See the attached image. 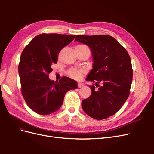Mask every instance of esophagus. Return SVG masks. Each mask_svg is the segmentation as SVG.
I'll return each instance as SVG.
<instances>
[{
	"instance_id": "obj_1",
	"label": "esophagus",
	"mask_w": 154,
	"mask_h": 154,
	"mask_svg": "<svg viewBox=\"0 0 154 154\" xmlns=\"http://www.w3.org/2000/svg\"><path fill=\"white\" fill-rule=\"evenodd\" d=\"M83 86H84V84H83V83H81V82H78V88L83 87Z\"/></svg>"
}]
</instances>
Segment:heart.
<instances>
[{
  "label": "heart",
  "mask_w": 154,
  "mask_h": 154,
  "mask_svg": "<svg viewBox=\"0 0 154 154\" xmlns=\"http://www.w3.org/2000/svg\"><path fill=\"white\" fill-rule=\"evenodd\" d=\"M76 48H87L86 46L83 45H78L76 46ZM85 72L84 69H71L68 71V75L74 79H80L82 74Z\"/></svg>",
  "instance_id": "1"
}]
</instances>
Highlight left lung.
Masks as SVG:
<instances>
[{
	"label": "left lung",
	"mask_w": 154,
	"mask_h": 154,
	"mask_svg": "<svg viewBox=\"0 0 154 154\" xmlns=\"http://www.w3.org/2000/svg\"><path fill=\"white\" fill-rule=\"evenodd\" d=\"M75 41L88 46L93 58L86 80L95 85L91 86V95L82 101V109L94 119L108 118L122 108L130 94L133 71L129 54L111 36L77 35Z\"/></svg>",
	"instance_id": "1"
}]
</instances>
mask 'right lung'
Instances as JSON below:
<instances>
[{"label": "right lung", "mask_w": 154, "mask_h": 154, "mask_svg": "<svg viewBox=\"0 0 154 154\" xmlns=\"http://www.w3.org/2000/svg\"><path fill=\"white\" fill-rule=\"evenodd\" d=\"M76 35L41 34L32 39L22 51L18 74L21 91L29 108L36 113L48 115L63 104L65 94L78 88L71 78L63 77L59 82L51 80L48 74L51 66L57 63L58 56Z\"/></svg>", "instance_id": "add662e5"}]
</instances>
